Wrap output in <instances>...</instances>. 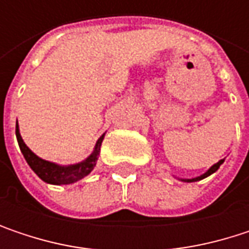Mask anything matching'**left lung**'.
<instances>
[{"instance_id": "obj_1", "label": "left lung", "mask_w": 249, "mask_h": 249, "mask_svg": "<svg viewBox=\"0 0 249 249\" xmlns=\"http://www.w3.org/2000/svg\"><path fill=\"white\" fill-rule=\"evenodd\" d=\"M222 163H224V160H219V161H218L216 164H213V166H212V167H211V169H209L206 173L202 174V176H199V177H195V178H181V180H183V181H187V183H190V181H197V180H202V178H205V177L211 176L212 173H215V172H216V170L221 167V164H222Z\"/></svg>"}]
</instances>
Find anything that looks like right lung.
<instances>
[{
	"instance_id": "1",
	"label": "right lung",
	"mask_w": 249,
	"mask_h": 249,
	"mask_svg": "<svg viewBox=\"0 0 249 249\" xmlns=\"http://www.w3.org/2000/svg\"><path fill=\"white\" fill-rule=\"evenodd\" d=\"M16 135H17V141L20 145V150L24 156L25 161L28 163V166L31 167V170L37 174L43 181L50 183V184H72L77 180L83 178L85 176L90 173L93 170V167L96 166V160L101 151V144L104 140V135L99 137V140L96 141L95 150L93 153L82 163L72 164V166H57L54 163L46 161L40 157H37L23 141L21 135H20V129H18V123L16 125Z\"/></svg>"
}]
</instances>
